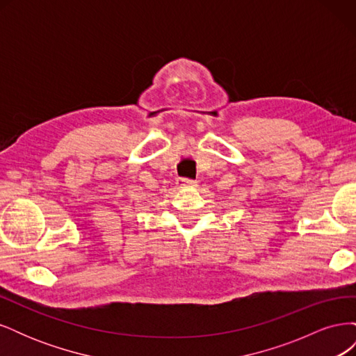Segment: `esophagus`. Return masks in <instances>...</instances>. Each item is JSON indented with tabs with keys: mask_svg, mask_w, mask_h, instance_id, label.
I'll return each mask as SVG.
<instances>
[{
	"mask_svg": "<svg viewBox=\"0 0 356 356\" xmlns=\"http://www.w3.org/2000/svg\"><path fill=\"white\" fill-rule=\"evenodd\" d=\"M177 184L179 188H193L197 186V181L190 179V178H179Z\"/></svg>",
	"mask_w": 356,
	"mask_h": 356,
	"instance_id": "esophagus-1",
	"label": "esophagus"
}]
</instances>
